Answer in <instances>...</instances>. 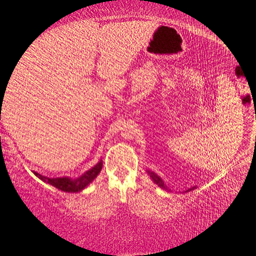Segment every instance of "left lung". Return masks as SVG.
Returning a JSON list of instances; mask_svg holds the SVG:
<instances>
[{
  "instance_id": "8db88e82",
  "label": "left lung",
  "mask_w": 256,
  "mask_h": 256,
  "mask_svg": "<svg viewBox=\"0 0 256 256\" xmlns=\"http://www.w3.org/2000/svg\"><path fill=\"white\" fill-rule=\"evenodd\" d=\"M146 172H147V174L150 175V177L152 178V182H154V184H158L161 189H164V190H166V191H168V192H172V190L168 188V186L164 184V180H162V178H161L159 175H157L156 173L152 172V171H150V170H146ZM194 189H196V186H193V187L188 188L187 190H184L182 193L189 192V191H192V190H194Z\"/></svg>"
}]
</instances>
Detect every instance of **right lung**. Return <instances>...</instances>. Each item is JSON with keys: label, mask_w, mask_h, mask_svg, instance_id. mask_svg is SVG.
<instances>
[{"label": "right lung", "mask_w": 256, "mask_h": 256, "mask_svg": "<svg viewBox=\"0 0 256 256\" xmlns=\"http://www.w3.org/2000/svg\"><path fill=\"white\" fill-rule=\"evenodd\" d=\"M102 159H100L96 166H94L92 168H90L88 171L83 173L81 176L76 178H72L68 176L50 178L37 172H33V173L35 174V176L40 178V180L53 186V187L58 188V190H62L64 192L74 193V192H80L86 188L98 176L100 171H102Z\"/></svg>", "instance_id": "obj_1"}]
</instances>
